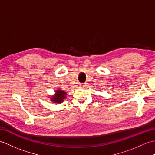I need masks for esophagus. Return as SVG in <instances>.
<instances>
[{
    "mask_svg": "<svg viewBox=\"0 0 155 155\" xmlns=\"http://www.w3.org/2000/svg\"><path fill=\"white\" fill-rule=\"evenodd\" d=\"M87 86V83H82L81 84V87H86Z\"/></svg>",
    "mask_w": 155,
    "mask_h": 155,
    "instance_id": "34e87169",
    "label": "esophagus"
}]
</instances>
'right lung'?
Returning <instances> with one entry per match:
<instances>
[{"mask_svg": "<svg viewBox=\"0 0 155 155\" xmlns=\"http://www.w3.org/2000/svg\"><path fill=\"white\" fill-rule=\"evenodd\" d=\"M67 93L64 91H62L61 89H57L55 91V94L52 96L51 99V101L54 103H62L63 101L67 97Z\"/></svg>", "mask_w": 155, "mask_h": 155, "instance_id": "add662e5", "label": "right lung"}]
</instances>
